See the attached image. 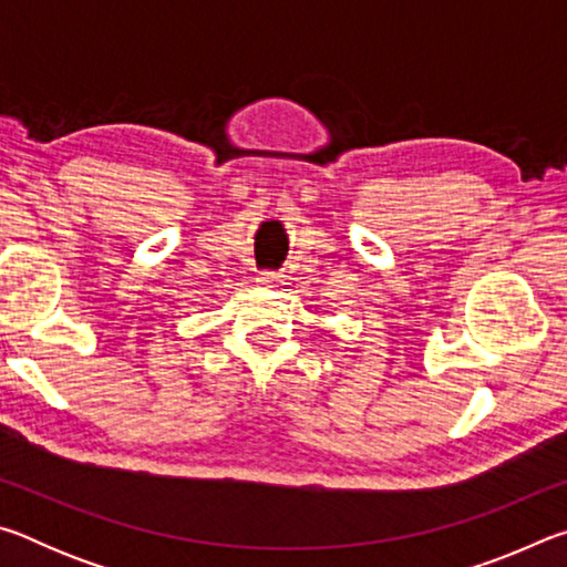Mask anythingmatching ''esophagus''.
Here are the masks:
<instances>
[{"label": "esophagus", "instance_id": "1", "mask_svg": "<svg viewBox=\"0 0 567 567\" xmlns=\"http://www.w3.org/2000/svg\"><path fill=\"white\" fill-rule=\"evenodd\" d=\"M257 282H260L262 287H275L277 282H280V275H277V272H262L260 277H257Z\"/></svg>", "mask_w": 567, "mask_h": 567}]
</instances>
